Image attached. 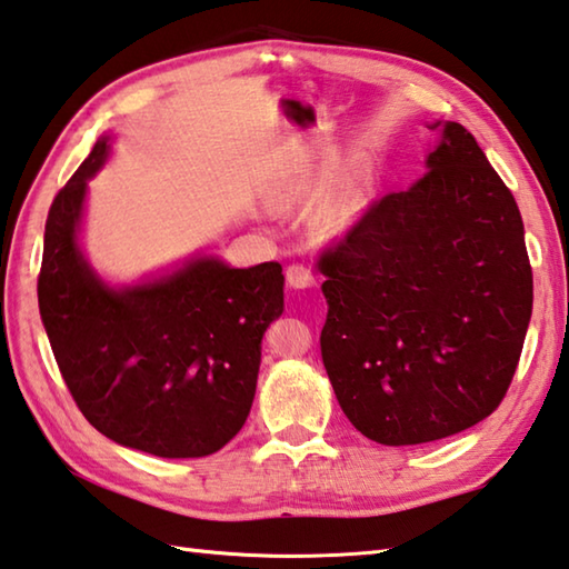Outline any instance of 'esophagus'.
Returning <instances> with one entry per match:
<instances>
[{
  "label": "esophagus",
  "mask_w": 569,
  "mask_h": 569,
  "mask_svg": "<svg viewBox=\"0 0 569 569\" xmlns=\"http://www.w3.org/2000/svg\"><path fill=\"white\" fill-rule=\"evenodd\" d=\"M286 281L291 288H308L316 283V276L306 263H291L286 268Z\"/></svg>",
  "instance_id": "34e87169"
}]
</instances>
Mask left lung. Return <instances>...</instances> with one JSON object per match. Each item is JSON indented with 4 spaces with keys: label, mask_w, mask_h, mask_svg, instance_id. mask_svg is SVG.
I'll return each instance as SVG.
<instances>
[{
    "label": "left lung",
    "mask_w": 569,
    "mask_h": 569,
    "mask_svg": "<svg viewBox=\"0 0 569 569\" xmlns=\"http://www.w3.org/2000/svg\"><path fill=\"white\" fill-rule=\"evenodd\" d=\"M320 356L366 438L418 446L498 410L532 313L512 191L456 121L408 191L386 193L318 256Z\"/></svg>",
    "instance_id": "1"
}]
</instances>
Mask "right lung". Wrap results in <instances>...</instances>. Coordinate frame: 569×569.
Wrapping results in <instances>:
<instances>
[{
    "mask_svg": "<svg viewBox=\"0 0 569 569\" xmlns=\"http://www.w3.org/2000/svg\"><path fill=\"white\" fill-rule=\"evenodd\" d=\"M104 159L101 139L47 216L37 293L57 366L101 436L159 458L211 456L249 418L261 338L283 313V268L199 258L111 291L77 249L87 179Z\"/></svg>",
    "mask_w": 569,
    "mask_h": 569,
    "instance_id": "obj_1",
    "label": "right lung"
}]
</instances>
